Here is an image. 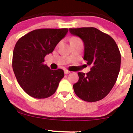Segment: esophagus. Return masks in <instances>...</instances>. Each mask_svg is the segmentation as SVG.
<instances>
[{
  "instance_id": "obj_1",
  "label": "esophagus",
  "mask_w": 133,
  "mask_h": 133,
  "mask_svg": "<svg viewBox=\"0 0 133 133\" xmlns=\"http://www.w3.org/2000/svg\"><path fill=\"white\" fill-rule=\"evenodd\" d=\"M71 73V71H68V70H67V69H65V70H64V73H65V74H69V73Z\"/></svg>"
}]
</instances>
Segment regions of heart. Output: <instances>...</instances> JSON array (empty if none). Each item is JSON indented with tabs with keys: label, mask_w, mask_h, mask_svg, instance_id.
<instances>
[{
	"label": "heart",
	"mask_w": 133,
	"mask_h": 133,
	"mask_svg": "<svg viewBox=\"0 0 133 133\" xmlns=\"http://www.w3.org/2000/svg\"><path fill=\"white\" fill-rule=\"evenodd\" d=\"M81 42V39L79 38H77V37H73L71 38L70 43H73V42Z\"/></svg>",
	"instance_id": "obj_1"
}]
</instances>
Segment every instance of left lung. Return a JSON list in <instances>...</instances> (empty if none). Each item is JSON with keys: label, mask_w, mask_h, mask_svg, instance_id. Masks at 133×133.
Here are the masks:
<instances>
[{"label": "left lung", "mask_w": 133, "mask_h": 133, "mask_svg": "<svg viewBox=\"0 0 133 133\" xmlns=\"http://www.w3.org/2000/svg\"><path fill=\"white\" fill-rule=\"evenodd\" d=\"M84 44V60L91 66L86 74L78 72L79 78L73 86L76 95L88 102L107 96L116 82L121 65V55L112 37L94 27L69 28Z\"/></svg>", "instance_id": "obj_1"}]
</instances>
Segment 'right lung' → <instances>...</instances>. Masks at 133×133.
Instances as JSON below:
<instances>
[{"mask_svg": "<svg viewBox=\"0 0 133 133\" xmlns=\"http://www.w3.org/2000/svg\"><path fill=\"white\" fill-rule=\"evenodd\" d=\"M68 28H41L28 32L15 44L12 68L18 83L28 95L45 99L54 94L64 76L62 69L52 70L44 62L65 37Z\"/></svg>", "mask_w": 133, "mask_h": 133, "instance_id": "1", "label": "right lung"}]
</instances>
